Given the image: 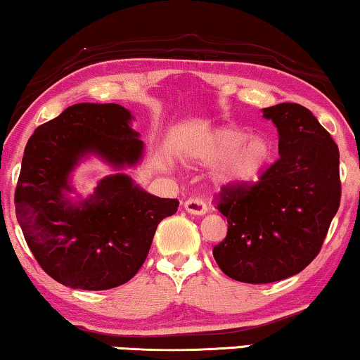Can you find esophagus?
<instances>
[{
	"mask_svg": "<svg viewBox=\"0 0 360 360\" xmlns=\"http://www.w3.org/2000/svg\"><path fill=\"white\" fill-rule=\"evenodd\" d=\"M184 209H186L187 214H191V215L202 217V215L207 214L205 202L200 200V199H187L184 202Z\"/></svg>",
	"mask_w": 360,
	"mask_h": 360,
	"instance_id": "34e87169",
	"label": "esophagus"
}]
</instances>
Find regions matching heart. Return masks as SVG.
<instances>
[{"label":"heart","mask_w":360,"mask_h":360,"mask_svg":"<svg viewBox=\"0 0 360 360\" xmlns=\"http://www.w3.org/2000/svg\"><path fill=\"white\" fill-rule=\"evenodd\" d=\"M274 145L264 134H248L235 125L210 130L192 145L191 156L205 166L219 165L215 182L235 187L256 181L269 166Z\"/></svg>","instance_id":"obj_1"}]
</instances>
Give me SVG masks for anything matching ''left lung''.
I'll return each mask as SVG.
<instances>
[{
  "instance_id": "1",
  "label": "left lung",
  "mask_w": 360,
  "mask_h": 360,
  "mask_svg": "<svg viewBox=\"0 0 360 360\" xmlns=\"http://www.w3.org/2000/svg\"><path fill=\"white\" fill-rule=\"evenodd\" d=\"M279 134L281 158L257 184L224 189L219 210L229 233L214 248L231 279L269 283L305 269L321 250L341 200L339 151L331 135L300 104L262 109Z\"/></svg>"
}]
</instances>
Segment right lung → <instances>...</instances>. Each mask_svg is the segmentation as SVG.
<instances>
[{
	"label": "right lung",
	"mask_w": 360,
	"mask_h": 360,
	"mask_svg": "<svg viewBox=\"0 0 360 360\" xmlns=\"http://www.w3.org/2000/svg\"><path fill=\"white\" fill-rule=\"evenodd\" d=\"M120 104L79 103L40 125L24 150L16 217L40 267L63 285L108 290L134 277L156 226L179 202L146 192L125 173L145 143ZM98 159L114 175L84 198L74 187L81 164Z\"/></svg>",
	"instance_id": "obj_1"
}]
</instances>
